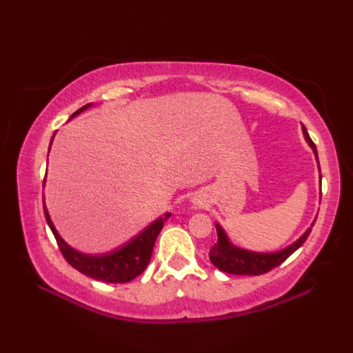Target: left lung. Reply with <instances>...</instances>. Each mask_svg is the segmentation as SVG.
Returning a JSON list of instances; mask_svg holds the SVG:
<instances>
[{
  "label": "left lung",
  "instance_id": "left-lung-1",
  "mask_svg": "<svg viewBox=\"0 0 353 353\" xmlns=\"http://www.w3.org/2000/svg\"><path fill=\"white\" fill-rule=\"evenodd\" d=\"M303 134H305V139L308 141V144L312 147L314 153H316V157L319 161L316 144H314L312 139L310 138V134H308V132H306L305 127H303ZM310 234H311V228L306 230L294 244L288 245L287 249H283L281 252L254 253V252L243 250V249H238V247H235V245H232L229 243L226 234L223 232V229L220 226H216V235H219V241H216L211 247V250H209V259H211V262L216 268H220L224 273L253 274V276L264 274V273H268L270 270H273L274 267L281 265L287 258H290L291 254L294 253L299 247H301L306 241V238H308Z\"/></svg>",
  "mask_w": 353,
  "mask_h": 353
}]
</instances>
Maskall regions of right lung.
Wrapping results in <instances>:
<instances>
[{
  "label": "right lung",
  "instance_id": "obj_1",
  "mask_svg": "<svg viewBox=\"0 0 353 353\" xmlns=\"http://www.w3.org/2000/svg\"><path fill=\"white\" fill-rule=\"evenodd\" d=\"M86 106L80 108L72 114L76 117L80 114L81 110H85ZM43 214L45 219H47L48 226L54 235L59 249H61L65 261L68 262L71 267L79 270L80 273L85 276L92 277L97 281L109 282V283H125L133 281L134 277H138L144 270L147 268L150 258H152L153 245L157 235L163 228V223L167 221L171 214H165L162 219H157L153 221L147 229L141 232L138 236H134L132 241L127 243L125 245L119 247V249L106 253V254H85L77 250L71 249V247L66 244L63 239L59 236L57 230L52 226L50 220V215L47 212V208L43 205Z\"/></svg>",
  "mask_w": 353,
  "mask_h": 353
}]
</instances>
